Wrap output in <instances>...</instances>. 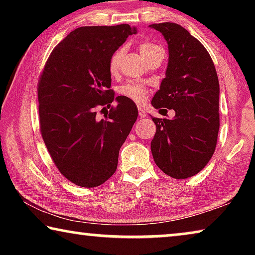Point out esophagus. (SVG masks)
<instances>
[{
  "label": "esophagus",
  "instance_id": "1",
  "mask_svg": "<svg viewBox=\"0 0 255 255\" xmlns=\"http://www.w3.org/2000/svg\"><path fill=\"white\" fill-rule=\"evenodd\" d=\"M138 111H139V117H140V118H145L146 116H147V114H146V111H145L144 108L138 107Z\"/></svg>",
  "mask_w": 255,
  "mask_h": 255
}]
</instances>
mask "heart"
Here are the masks:
<instances>
[{
	"instance_id": "obj_1",
	"label": "heart",
	"mask_w": 255,
	"mask_h": 255,
	"mask_svg": "<svg viewBox=\"0 0 255 255\" xmlns=\"http://www.w3.org/2000/svg\"><path fill=\"white\" fill-rule=\"evenodd\" d=\"M157 48H161V47H158L155 44H152V42H141L139 45L140 55L143 56L144 59L147 58L148 56ZM124 54H125L124 48H119L112 54L111 58L109 60V70L111 74H116V73H118L120 64H122V59L124 57ZM119 93L122 94V96L128 98L129 100H131L136 103H141L145 101L146 97H147V89H146L143 84L136 83V82H131V83L120 86Z\"/></svg>"
}]
</instances>
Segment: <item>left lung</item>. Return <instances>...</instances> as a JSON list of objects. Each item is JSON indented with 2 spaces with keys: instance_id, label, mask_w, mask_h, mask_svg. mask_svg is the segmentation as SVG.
I'll return each instance as SVG.
<instances>
[{
  "instance_id": "8db88e82",
  "label": "left lung",
  "mask_w": 255,
  "mask_h": 255,
  "mask_svg": "<svg viewBox=\"0 0 255 255\" xmlns=\"http://www.w3.org/2000/svg\"><path fill=\"white\" fill-rule=\"evenodd\" d=\"M149 28L163 34L169 48L165 77L155 93V109L175 111L173 119L153 118L150 143L154 162L174 179H187L204 169L215 152L219 130V82L208 51L178 23Z\"/></svg>"
}]
</instances>
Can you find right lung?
<instances>
[{
  "mask_svg": "<svg viewBox=\"0 0 255 255\" xmlns=\"http://www.w3.org/2000/svg\"><path fill=\"white\" fill-rule=\"evenodd\" d=\"M129 24L73 30L51 51L38 84L40 131L55 165L84 188L105 183L118 165L119 149L135 124L133 101L110 90L109 60L127 38ZM112 107L105 120L98 106Z\"/></svg>",
  "mask_w": 255,
  "mask_h": 255,
  "instance_id": "right-lung-1",
  "label": "right lung"
}]
</instances>
